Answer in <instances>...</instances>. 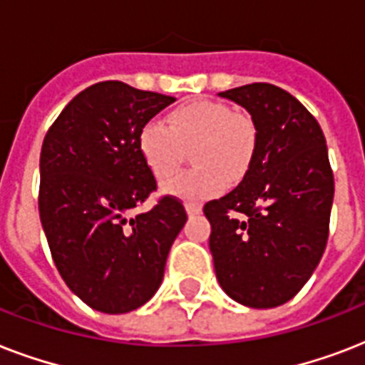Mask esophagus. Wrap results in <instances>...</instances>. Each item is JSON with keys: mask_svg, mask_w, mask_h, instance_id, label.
Listing matches in <instances>:
<instances>
[{"mask_svg": "<svg viewBox=\"0 0 365 365\" xmlns=\"http://www.w3.org/2000/svg\"><path fill=\"white\" fill-rule=\"evenodd\" d=\"M185 212H187L189 216H199L200 212H202V206L197 205V202H185Z\"/></svg>", "mask_w": 365, "mask_h": 365, "instance_id": "obj_1", "label": "esophagus"}]
</instances>
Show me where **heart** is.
<instances>
[{"instance_id": "heart-1", "label": "heart", "mask_w": 365, "mask_h": 365, "mask_svg": "<svg viewBox=\"0 0 365 365\" xmlns=\"http://www.w3.org/2000/svg\"><path fill=\"white\" fill-rule=\"evenodd\" d=\"M191 151L197 168L166 183L172 197L197 202L222 193L227 183L248 174L257 149L252 119L233 113L229 106L212 100H191L178 106L165 123L148 121L138 132V151L159 182L178 170L183 149Z\"/></svg>"}]
</instances>
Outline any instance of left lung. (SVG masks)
<instances>
[{"label": "left lung", "mask_w": 365, "mask_h": 365, "mask_svg": "<svg viewBox=\"0 0 365 365\" xmlns=\"http://www.w3.org/2000/svg\"><path fill=\"white\" fill-rule=\"evenodd\" d=\"M217 96L248 111L257 149L242 182L205 205L216 278L240 305L272 309L305 286L326 250L334 205L326 138L305 106L274 85Z\"/></svg>", "instance_id": "8db88e82"}]
</instances>
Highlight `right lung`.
I'll use <instances>...</instances> for the list:
<instances>
[{"label": "right lung", "instance_id": "obj_1", "mask_svg": "<svg viewBox=\"0 0 365 365\" xmlns=\"http://www.w3.org/2000/svg\"><path fill=\"white\" fill-rule=\"evenodd\" d=\"M174 100L121 81L96 83L66 106L43 140V231L60 277L94 311L123 314L145 305L187 222L174 197L128 216L157 189L138 132Z\"/></svg>", "mask_w": 365, "mask_h": 365}]
</instances>
